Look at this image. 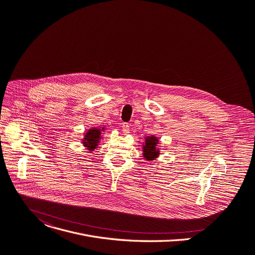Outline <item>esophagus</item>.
<instances>
[{
    "label": "esophagus",
    "instance_id": "34e87169",
    "mask_svg": "<svg viewBox=\"0 0 255 255\" xmlns=\"http://www.w3.org/2000/svg\"><path fill=\"white\" fill-rule=\"evenodd\" d=\"M122 130H123V133L125 134H128L130 132V126L128 123H123L122 124Z\"/></svg>",
    "mask_w": 255,
    "mask_h": 255
}]
</instances>
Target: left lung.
Instances as JSON below:
<instances>
[{
  "instance_id": "1",
  "label": "left lung",
  "mask_w": 255,
  "mask_h": 255,
  "mask_svg": "<svg viewBox=\"0 0 255 255\" xmlns=\"http://www.w3.org/2000/svg\"><path fill=\"white\" fill-rule=\"evenodd\" d=\"M158 144V139L155 136L145 137V142L143 144V156L147 160H153L159 155V150L156 148Z\"/></svg>"
}]
</instances>
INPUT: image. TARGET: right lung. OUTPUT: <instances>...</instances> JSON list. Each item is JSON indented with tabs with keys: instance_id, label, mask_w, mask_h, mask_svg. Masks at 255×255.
<instances>
[{
	"instance_id": "add662e5",
	"label": "right lung",
	"mask_w": 255,
	"mask_h": 255,
	"mask_svg": "<svg viewBox=\"0 0 255 255\" xmlns=\"http://www.w3.org/2000/svg\"><path fill=\"white\" fill-rule=\"evenodd\" d=\"M105 128H90L85 134L82 139L83 145L89 150L92 151L97 148L102 137V132Z\"/></svg>"
}]
</instances>
